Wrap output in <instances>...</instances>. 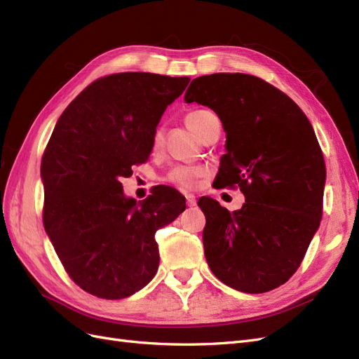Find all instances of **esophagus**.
Returning a JSON list of instances; mask_svg holds the SVG:
<instances>
[{"instance_id": "1", "label": "esophagus", "mask_w": 359, "mask_h": 359, "mask_svg": "<svg viewBox=\"0 0 359 359\" xmlns=\"http://www.w3.org/2000/svg\"><path fill=\"white\" fill-rule=\"evenodd\" d=\"M186 201H187L189 206L196 205V196H194V194H191V193H186Z\"/></svg>"}]
</instances>
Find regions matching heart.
I'll use <instances>...</instances> for the list:
<instances>
[{
  "label": "heart",
  "instance_id": "b5f03b06",
  "mask_svg": "<svg viewBox=\"0 0 359 359\" xmlns=\"http://www.w3.org/2000/svg\"><path fill=\"white\" fill-rule=\"evenodd\" d=\"M208 114H210V111H206V109L193 111V112L187 114L186 123L194 133L199 135L201 128L203 126V119ZM161 142H163V128L157 127L154 135H153V147L158 148L161 145ZM202 175H203V170L199 168L178 166L169 173V181L173 184H178V186H181L184 189H191V187H194V184H196L198 178Z\"/></svg>",
  "mask_w": 359,
  "mask_h": 359
}]
</instances>
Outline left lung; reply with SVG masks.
Listing matches in <instances>:
<instances>
[{"label": "left lung", "mask_w": 359, "mask_h": 359, "mask_svg": "<svg viewBox=\"0 0 359 359\" xmlns=\"http://www.w3.org/2000/svg\"><path fill=\"white\" fill-rule=\"evenodd\" d=\"M184 100L219 115L226 154L215 182L238 186L245 196L232 212L211 198L198 202L212 274L245 293L285 285L322 220L327 169L309 118L285 93L244 73L201 76Z\"/></svg>", "instance_id": "8db88e82"}]
</instances>
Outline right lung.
<instances>
[{"mask_svg": "<svg viewBox=\"0 0 359 359\" xmlns=\"http://www.w3.org/2000/svg\"><path fill=\"white\" fill-rule=\"evenodd\" d=\"M189 82L144 72L104 76L53 128L40 168L43 224L67 274L91 295L127 298L157 273L154 235L186 210V198L163 186L136 202L119 180L148 158L163 112Z\"/></svg>", "mask_w": 359, "mask_h": 359, "instance_id": "obj_1", "label": "right lung"}]
</instances>
